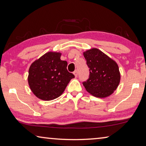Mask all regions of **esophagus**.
<instances>
[{
  "label": "esophagus",
  "mask_w": 146,
  "mask_h": 146,
  "mask_svg": "<svg viewBox=\"0 0 146 146\" xmlns=\"http://www.w3.org/2000/svg\"><path fill=\"white\" fill-rule=\"evenodd\" d=\"M73 74H74V75H75V77H77V76H78V71L77 70H75L73 72Z\"/></svg>",
  "instance_id": "obj_1"
}]
</instances>
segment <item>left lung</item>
Masks as SVG:
<instances>
[{"label": "left lung", "mask_w": 146, "mask_h": 146, "mask_svg": "<svg viewBox=\"0 0 146 146\" xmlns=\"http://www.w3.org/2000/svg\"><path fill=\"white\" fill-rule=\"evenodd\" d=\"M83 55L90 68L89 78L83 82L86 90L97 98L110 96L120 81L117 63L97 48L88 49Z\"/></svg>", "instance_id": "obj_1"}]
</instances>
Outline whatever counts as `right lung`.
I'll return each instance as SVG.
<instances>
[{
    "label": "right lung",
    "instance_id": "right-lung-1",
    "mask_svg": "<svg viewBox=\"0 0 146 146\" xmlns=\"http://www.w3.org/2000/svg\"><path fill=\"white\" fill-rule=\"evenodd\" d=\"M61 55L49 51L35 60L29 67L28 84L39 99L49 101L60 97L70 81L75 78L68 72V62L61 60Z\"/></svg>",
    "mask_w": 146,
    "mask_h": 146
}]
</instances>
